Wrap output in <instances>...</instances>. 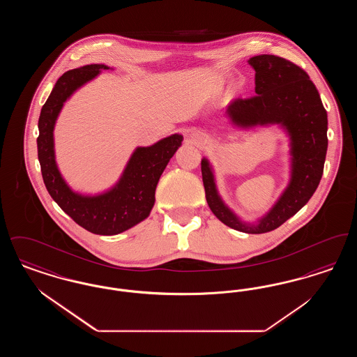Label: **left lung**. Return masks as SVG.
Listing matches in <instances>:
<instances>
[{"label":"left lung","instance_id":"1","mask_svg":"<svg viewBox=\"0 0 357 357\" xmlns=\"http://www.w3.org/2000/svg\"><path fill=\"white\" fill-rule=\"evenodd\" d=\"M249 64L255 70V95L234 99L227 107V115L241 127L272 123L285 127L291 146L290 183L264 218L248 225L222 202L207 159H202L201 170L213 214L238 231L262 234L280 227L301 210L319 186L328 149V116L319 91L301 67L274 54L255 56Z\"/></svg>","mask_w":357,"mask_h":357}]
</instances>
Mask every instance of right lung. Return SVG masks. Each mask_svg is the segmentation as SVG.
<instances>
[{
	"label": "right lung",
	"mask_w": 357,
	"mask_h": 357,
	"mask_svg": "<svg viewBox=\"0 0 357 357\" xmlns=\"http://www.w3.org/2000/svg\"><path fill=\"white\" fill-rule=\"evenodd\" d=\"M104 64H91L66 72L52 89L43 105L38 119L37 150L41 174L53 201L85 230L115 236L146 220L155 202V188L172 155L182 144L183 136H169L151 147H137L132 153L119 183L109 191L84 197L73 192L60 175L54 160L53 127L59 112L69 96L86 82L92 80Z\"/></svg>",
	"instance_id": "obj_1"
}]
</instances>
